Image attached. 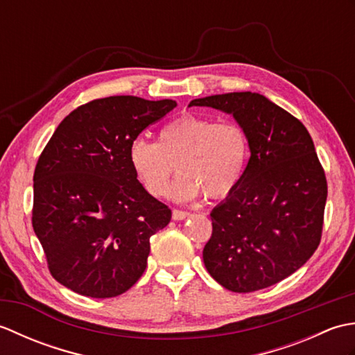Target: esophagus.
I'll list each match as a JSON object with an SVG mask.
<instances>
[{
	"label": "esophagus",
	"instance_id": "34e87169",
	"mask_svg": "<svg viewBox=\"0 0 355 355\" xmlns=\"http://www.w3.org/2000/svg\"><path fill=\"white\" fill-rule=\"evenodd\" d=\"M189 216V212H186V210H180V209H173L172 210V218L175 221H180V220H184V218Z\"/></svg>",
	"mask_w": 355,
	"mask_h": 355
}]
</instances>
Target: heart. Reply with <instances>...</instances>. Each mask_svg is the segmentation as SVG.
Returning <instances> with one entry per match:
<instances>
[{"mask_svg":"<svg viewBox=\"0 0 355 355\" xmlns=\"http://www.w3.org/2000/svg\"><path fill=\"white\" fill-rule=\"evenodd\" d=\"M131 168L146 192L164 197L173 171V198L191 201L205 192L223 198L243 178L250 157V139L243 125L184 112L169 120L158 132L157 143L135 139L130 150Z\"/></svg>","mask_w":355,"mask_h":355,"instance_id":"b5f03b06","label":"heart"}]
</instances>
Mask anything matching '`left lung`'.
<instances>
[{
  "mask_svg": "<svg viewBox=\"0 0 355 355\" xmlns=\"http://www.w3.org/2000/svg\"><path fill=\"white\" fill-rule=\"evenodd\" d=\"M189 107L233 114L250 139L243 178L210 214L207 271L235 293L281 282L311 258L322 238L328 184L310 132L259 93L215 94Z\"/></svg>",
  "mask_w": 355,
  "mask_h": 355,
  "instance_id": "left-lung-1",
  "label": "left lung"
}]
</instances>
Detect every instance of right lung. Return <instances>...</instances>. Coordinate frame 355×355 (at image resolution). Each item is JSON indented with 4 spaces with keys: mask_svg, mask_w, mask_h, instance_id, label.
I'll use <instances>...</instances> for the list:
<instances>
[{
    "mask_svg": "<svg viewBox=\"0 0 355 355\" xmlns=\"http://www.w3.org/2000/svg\"><path fill=\"white\" fill-rule=\"evenodd\" d=\"M175 101L111 96L67 116L37 158L32 224L51 276L88 297L130 290L146 268L149 238L171 209L131 168V143Z\"/></svg>",
    "mask_w": 355,
    "mask_h": 355,
    "instance_id": "right-lung-1",
    "label": "right lung"
}]
</instances>
